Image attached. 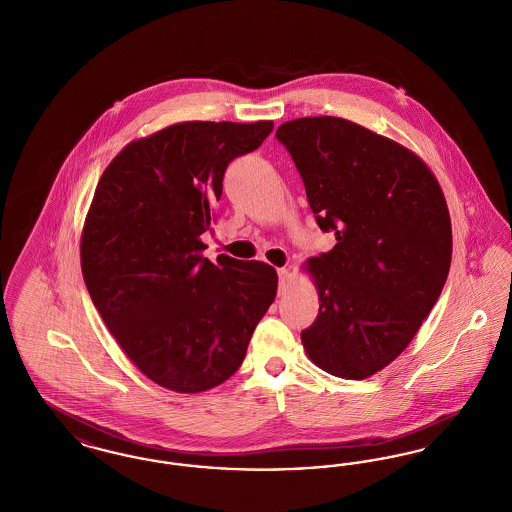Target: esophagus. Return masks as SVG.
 Masks as SVG:
<instances>
[{"mask_svg":"<svg viewBox=\"0 0 512 512\" xmlns=\"http://www.w3.org/2000/svg\"><path fill=\"white\" fill-rule=\"evenodd\" d=\"M288 280H290V270L286 267L278 268V292L284 293L286 292V284H288Z\"/></svg>","mask_w":512,"mask_h":512,"instance_id":"1","label":"esophagus"}]
</instances>
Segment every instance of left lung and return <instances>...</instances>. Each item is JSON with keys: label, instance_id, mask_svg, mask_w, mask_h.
<instances>
[{"label": "left lung", "instance_id": "left-lung-1", "mask_svg": "<svg viewBox=\"0 0 512 512\" xmlns=\"http://www.w3.org/2000/svg\"><path fill=\"white\" fill-rule=\"evenodd\" d=\"M311 211L338 244L311 257L317 320L301 332L309 359L365 380L411 343L445 286L451 219L436 176L390 138L340 117L284 122Z\"/></svg>", "mask_w": 512, "mask_h": 512}]
</instances>
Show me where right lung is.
<instances>
[{"label":"right lung","instance_id":"1","mask_svg":"<svg viewBox=\"0 0 512 512\" xmlns=\"http://www.w3.org/2000/svg\"><path fill=\"white\" fill-rule=\"evenodd\" d=\"M272 121L178 122L122 149L99 178L80 240L90 297L128 359L155 384L211 390L244 363L276 297V270L219 255L211 228L228 163Z\"/></svg>","mask_w":512,"mask_h":512}]
</instances>
